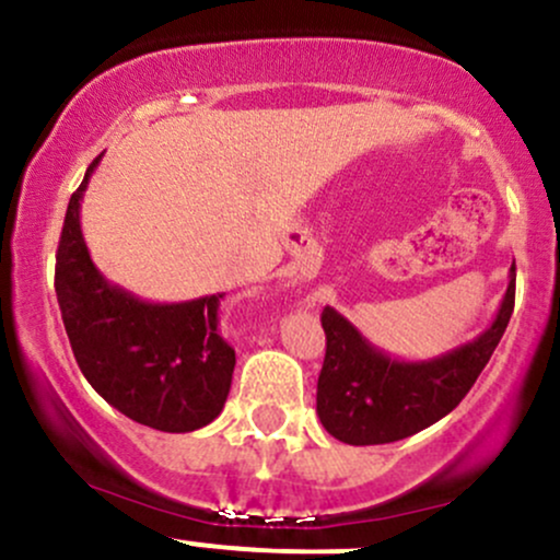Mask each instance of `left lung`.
Instances as JSON below:
<instances>
[{"mask_svg": "<svg viewBox=\"0 0 560 560\" xmlns=\"http://www.w3.org/2000/svg\"><path fill=\"white\" fill-rule=\"evenodd\" d=\"M516 300V262L490 329L432 361H400L378 350L342 313L324 307L326 358L316 410L324 429L347 445H384L445 419L490 363Z\"/></svg>", "mask_w": 560, "mask_h": 560, "instance_id": "obj_1", "label": "left lung"}]
</instances>
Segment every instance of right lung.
<instances>
[{"label":"right lung","instance_id":"add662e5","mask_svg":"<svg viewBox=\"0 0 560 560\" xmlns=\"http://www.w3.org/2000/svg\"><path fill=\"white\" fill-rule=\"evenodd\" d=\"M102 155L68 202L55 292L75 363L113 408L158 432H195L223 410L234 347L218 331L226 292L189 302H147L110 284L81 234V199Z\"/></svg>","mask_w":560,"mask_h":560}]
</instances>
